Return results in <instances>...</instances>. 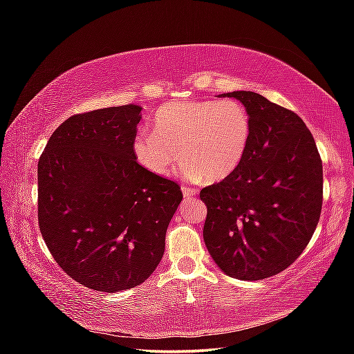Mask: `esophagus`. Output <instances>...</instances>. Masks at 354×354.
<instances>
[{"mask_svg":"<svg viewBox=\"0 0 354 354\" xmlns=\"http://www.w3.org/2000/svg\"><path fill=\"white\" fill-rule=\"evenodd\" d=\"M181 192H183L185 198H194L198 194V189L190 187V186H183V187H181Z\"/></svg>","mask_w":354,"mask_h":354,"instance_id":"1","label":"esophagus"}]
</instances>
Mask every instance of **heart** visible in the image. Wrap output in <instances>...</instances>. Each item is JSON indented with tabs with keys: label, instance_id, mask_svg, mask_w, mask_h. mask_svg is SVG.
<instances>
[{
	"label": "heart",
	"instance_id": "obj_1",
	"mask_svg": "<svg viewBox=\"0 0 354 354\" xmlns=\"http://www.w3.org/2000/svg\"><path fill=\"white\" fill-rule=\"evenodd\" d=\"M251 130L250 112L239 100L168 102L155 112L152 133L137 130L131 153L149 174L168 176L181 156L186 178L217 181L241 164Z\"/></svg>",
	"mask_w": 354,
	"mask_h": 354
}]
</instances>
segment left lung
<instances>
[{
  "instance_id": "8db88e82",
  "label": "left lung",
  "mask_w": 354,
  "mask_h": 354,
  "mask_svg": "<svg viewBox=\"0 0 354 354\" xmlns=\"http://www.w3.org/2000/svg\"><path fill=\"white\" fill-rule=\"evenodd\" d=\"M221 97L245 104L252 130L236 169L201 190L203 241L224 273L260 281L291 266L312 239L322 209V159L295 112L254 91Z\"/></svg>"
}]
</instances>
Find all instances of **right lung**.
<instances>
[{
	"label": "right lung",
	"mask_w": 354,
	"mask_h": 354,
	"mask_svg": "<svg viewBox=\"0 0 354 354\" xmlns=\"http://www.w3.org/2000/svg\"><path fill=\"white\" fill-rule=\"evenodd\" d=\"M142 108L71 116L38 162V223L53 259L81 285L125 291L153 273L183 194L137 165L131 142Z\"/></svg>",
	"instance_id": "right-lung-1"
}]
</instances>
